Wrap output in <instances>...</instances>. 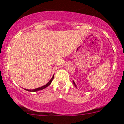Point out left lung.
Returning <instances> with one entry per match:
<instances>
[{
    "label": "left lung",
    "instance_id": "obj_1",
    "mask_svg": "<svg viewBox=\"0 0 124 124\" xmlns=\"http://www.w3.org/2000/svg\"><path fill=\"white\" fill-rule=\"evenodd\" d=\"M73 84H74V86H76V84H75V83H74V81H73Z\"/></svg>",
    "mask_w": 124,
    "mask_h": 124
}]
</instances>
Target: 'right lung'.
<instances>
[{
	"mask_svg": "<svg viewBox=\"0 0 124 124\" xmlns=\"http://www.w3.org/2000/svg\"><path fill=\"white\" fill-rule=\"evenodd\" d=\"M53 78H54V75L53 76L52 78L51 79V80H50V81H49L48 83H47V84H46V85H45V86H42V87H38V88L35 89H30V90H29V89H25V90H27V91H33V92H35V91H40V90H42V89H45V88H46V87H48V86L49 85H50V84H51V81H52V80L53 79Z\"/></svg>",
	"mask_w": 124,
	"mask_h": 124,
	"instance_id": "add662e5",
	"label": "right lung"
}]
</instances>
